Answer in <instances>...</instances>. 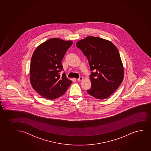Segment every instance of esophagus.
Returning <instances> with one entry per match:
<instances>
[{
  "label": "esophagus",
  "instance_id": "esophagus-1",
  "mask_svg": "<svg viewBox=\"0 0 151 151\" xmlns=\"http://www.w3.org/2000/svg\"><path fill=\"white\" fill-rule=\"evenodd\" d=\"M83 80V78L82 76H80L79 78L77 79V81H78V82H80V81H82Z\"/></svg>",
  "mask_w": 151,
  "mask_h": 151
}]
</instances>
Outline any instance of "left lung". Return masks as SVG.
<instances>
[{
    "label": "left lung",
    "instance_id": "1",
    "mask_svg": "<svg viewBox=\"0 0 151 151\" xmlns=\"http://www.w3.org/2000/svg\"><path fill=\"white\" fill-rule=\"evenodd\" d=\"M76 46L87 57L92 71V85L87 92L96 99L107 98L123 80L124 69L118 49L111 42L93 36L78 41Z\"/></svg>",
    "mask_w": 151,
    "mask_h": 151
}]
</instances>
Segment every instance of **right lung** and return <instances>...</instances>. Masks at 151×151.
Instances as JSON below:
<instances>
[{
    "instance_id": "right-lung-1",
    "label": "right lung",
    "mask_w": 151,
    "mask_h": 151,
    "mask_svg": "<svg viewBox=\"0 0 151 151\" xmlns=\"http://www.w3.org/2000/svg\"><path fill=\"white\" fill-rule=\"evenodd\" d=\"M71 41L50 39L40 44L33 53L30 64V82L33 88L42 97L56 99L66 92L72 81L62 76L61 61Z\"/></svg>"
}]
</instances>
